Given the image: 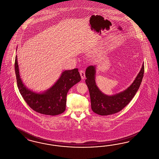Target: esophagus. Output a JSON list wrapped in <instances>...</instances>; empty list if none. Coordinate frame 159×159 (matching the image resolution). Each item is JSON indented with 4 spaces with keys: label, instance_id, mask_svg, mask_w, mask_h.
I'll return each mask as SVG.
<instances>
[{
    "label": "esophagus",
    "instance_id": "34e87169",
    "mask_svg": "<svg viewBox=\"0 0 159 159\" xmlns=\"http://www.w3.org/2000/svg\"><path fill=\"white\" fill-rule=\"evenodd\" d=\"M80 72V75L81 76L82 79H85V72L83 70H80L79 71Z\"/></svg>",
    "mask_w": 159,
    "mask_h": 159
}]
</instances>
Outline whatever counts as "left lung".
I'll use <instances>...</instances> for the list:
<instances>
[{
  "label": "left lung",
  "instance_id": "8db88e82",
  "mask_svg": "<svg viewBox=\"0 0 159 159\" xmlns=\"http://www.w3.org/2000/svg\"><path fill=\"white\" fill-rule=\"evenodd\" d=\"M96 67L90 66L86 70V83L88 87L92 111L100 115L114 114L125 107L140 88L144 72V63L133 83L125 90L112 96L103 93L96 86Z\"/></svg>",
  "mask_w": 159,
  "mask_h": 159
}]
</instances>
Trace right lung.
I'll return each instance as SVG.
<instances>
[{
    "label": "right lung",
    "mask_w": 159,
    "mask_h": 159,
    "mask_svg": "<svg viewBox=\"0 0 159 159\" xmlns=\"http://www.w3.org/2000/svg\"><path fill=\"white\" fill-rule=\"evenodd\" d=\"M15 70L20 93L30 108L41 114L54 116L64 112L68 91L81 80L77 69L65 70L50 88L43 93H36L28 89L22 82L19 75L17 56L15 57Z\"/></svg>",
    "instance_id": "1"
}]
</instances>
